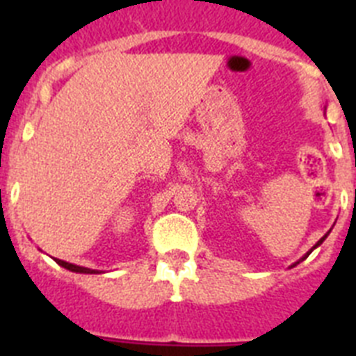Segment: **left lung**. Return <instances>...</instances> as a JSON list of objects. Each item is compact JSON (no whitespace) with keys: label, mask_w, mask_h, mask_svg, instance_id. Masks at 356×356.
<instances>
[{"label":"left lung","mask_w":356,"mask_h":356,"mask_svg":"<svg viewBox=\"0 0 356 356\" xmlns=\"http://www.w3.org/2000/svg\"><path fill=\"white\" fill-rule=\"evenodd\" d=\"M325 238H326V235H325V237H323V238H321V241H319V242H317V244H316V246H314V248H312V250H316V248H317V246H319V244H321V242H323V241H325ZM312 250H310V251H308V253H307V254H305V257H303V259H301V260H305V259H307V257H308V254H310V253H312ZM294 266H296V264H294Z\"/></svg>","instance_id":"8db88e82"}]
</instances>
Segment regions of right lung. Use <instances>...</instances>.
<instances>
[{"label":"right lung","instance_id":"obj_1","mask_svg":"<svg viewBox=\"0 0 356 356\" xmlns=\"http://www.w3.org/2000/svg\"><path fill=\"white\" fill-rule=\"evenodd\" d=\"M55 262L58 264V266L65 267V269H69V271H74V273H87V275H92V273H97V271H94V269H87V267L74 266V264L64 262V260H58V259H55Z\"/></svg>","mask_w":356,"mask_h":356}]
</instances>
